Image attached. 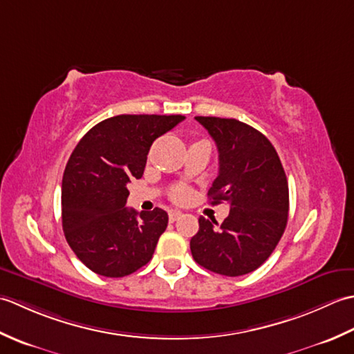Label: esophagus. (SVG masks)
<instances>
[{
	"label": "esophagus",
	"instance_id": "esophagus-1",
	"mask_svg": "<svg viewBox=\"0 0 354 354\" xmlns=\"http://www.w3.org/2000/svg\"><path fill=\"white\" fill-rule=\"evenodd\" d=\"M181 216H183L181 212H178V209H171V212L169 213V219H170V222H175V221H178Z\"/></svg>",
	"mask_w": 354,
	"mask_h": 354
}]
</instances>
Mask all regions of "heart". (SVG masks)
<instances>
[{
  "label": "heart",
  "instance_id": "b5f03b06",
  "mask_svg": "<svg viewBox=\"0 0 354 354\" xmlns=\"http://www.w3.org/2000/svg\"><path fill=\"white\" fill-rule=\"evenodd\" d=\"M189 198H190V190L184 185H179L171 192V199L176 202H185Z\"/></svg>",
  "mask_w": 354,
  "mask_h": 354
}]
</instances>
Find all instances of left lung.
I'll return each instance as SVG.
<instances>
[{
	"label": "left lung",
	"instance_id": "obj_1",
	"mask_svg": "<svg viewBox=\"0 0 354 354\" xmlns=\"http://www.w3.org/2000/svg\"><path fill=\"white\" fill-rule=\"evenodd\" d=\"M219 152V175L208 198L228 202L221 225L199 217L190 240L196 263L212 272L239 277L260 268L280 242L289 216V185L275 147L252 126L236 118L196 117Z\"/></svg>",
	"mask_w": 354,
	"mask_h": 354
}]
</instances>
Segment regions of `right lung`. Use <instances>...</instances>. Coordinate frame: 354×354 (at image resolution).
<instances>
[{
	"instance_id": "right-lung-1",
	"label": "right lung",
	"mask_w": 354,
	"mask_h": 354,
	"mask_svg": "<svg viewBox=\"0 0 354 354\" xmlns=\"http://www.w3.org/2000/svg\"><path fill=\"white\" fill-rule=\"evenodd\" d=\"M184 118L115 115L89 129L73 150L62 179V227L93 272L126 277L152 259L169 216L161 208H127V184L142 176L152 142Z\"/></svg>"
}]
</instances>
